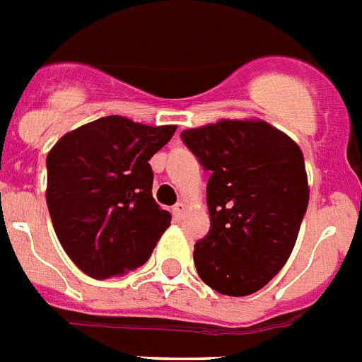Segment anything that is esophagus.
<instances>
[{
    "label": "esophagus",
    "instance_id": "34e87169",
    "mask_svg": "<svg viewBox=\"0 0 362 362\" xmlns=\"http://www.w3.org/2000/svg\"><path fill=\"white\" fill-rule=\"evenodd\" d=\"M185 212H187V203H185V202L175 203L174 209H172V214H174L175 218H183Z\"/></svg>",
    "mask_w": 362,
    "mask_h": 362
}]
</instances>
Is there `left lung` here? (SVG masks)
<instances>
[{"instance_id":"1","label":"left lung","mask_w":362,"mask_h":362,"mask_svg":"<svg viewBox=\"0 0 362 362\" xmlns=\"http://www.w3.org/2000/svg\"><path fill=\"white\" fill-rule=\"evenodd\" d=\"M181 137L212 174L211 230L194 245L197 274L221 295H252L286 265L298 238L310 202L304 153L262 119H221Z\"/></svg>"}]
</instances>
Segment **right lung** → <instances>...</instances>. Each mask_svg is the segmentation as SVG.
<instances>
[{
	"mask_svg": "<svg viewBox=\"0 0 362 362\" xmlns=\"http://www.w3.org/2000/svg\"><path fill=\"white\" fill-rule=\"evenodd\" d=\"M177 126L119 115L71 129L47 153L49 214L58 242L91 278L122 276L148 262L172 216L151 196L148 160Z\"/></svg>",
	"mask_w": 362,
	"mask_h": 362,
	"instance_id": "1",
	"label": "right lung"
}]
</instances>
